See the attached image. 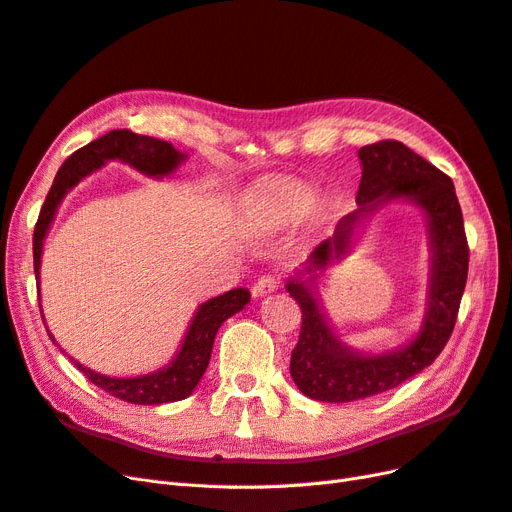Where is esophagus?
Masks as SVG:
<instances>
[{"label":"esophagus","mask_w":512,"mask_h":512,"mask_svg":"<svg viewBox=\"0 0 512 512\" xmlns=\"http://www.w3.org/2000/svg\"><path fill=\"white\" fill-rule=\"evenodd\" d=\"M279 288V275H275V273H264V275H260L258 277V281L254 284V288H252V292H254V296H267V294H271V292H275Z\"/></svg>","instance_id":"1"}]
</instances>
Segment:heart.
Masks as SVG:
<instances>
[{
	"label": "heart",
	"instance_id": "1",
	"mask_svg": "<svg viewBox=\"0 0 512 512\" xmlns=\"http://www.w3.org/2000/svg\"><path fill=\"white\" fill-rule=\"evenodd\" d=\"M309 205V188L296 180H275L264 186L254 203L252 218L269 228L284 226L303 214Z\"/></svg>",
	"mask_w": 512,
	"mask_h": 512
}]
</instances>
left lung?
I'll use <instances>...</instances> for the list:
<instances>
[{"mask_svg": "<svg viewBox=\"0 0 512 512\" xmlns=\"http://www.w3.org/2000/svg\"><path fill=\"white\" fill-rule=\"evenodd\" d=\"M362 180L354 214L345 216L332 239L311 254L307 273L326 269L330 258H341L349 233L362 211L385 199L407 197L426 209L432 237L430 307L417 339L404 349L381 356H358L334 337L311 290L292 279L288 292L301 307V334L292 349L290 375L298 390L313 400L351 402L394 390L430 366L445 349L455 328L468 279V239L460 201L447 173L396 139H383L358 150ZM311 281V279H309Z\"/></svg>", "mask_w": 512, "mask_h": 512, "instance_id": "8db88e82", "label": "left lung"}]
</instances>
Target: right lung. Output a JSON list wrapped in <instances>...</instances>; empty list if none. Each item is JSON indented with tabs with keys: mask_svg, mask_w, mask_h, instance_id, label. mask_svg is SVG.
Listing matches in <instances>:
<instances>
[{
	"mask_svg": "<svg viewBox=\"0 0 512 512\" xmlns=\"http://www.w3.org/2000/svg\"><path fill=\"white\" fill-rule=\"evenodd\" d=\"M110 158H118L125 161L131 167L139 169L146 175H161L171 173L178 163L184 158L173 144L163 142V139L137 135L129 129H114L110 133L101 135L95 142L86 144L84 148L76 150L72 156H67V161L61 165V169L55 175L46 201L40 209L38 222H35L33 231V271L35 279L40 284V258H42V241L46 237L48 226L55 218V211L65 197L69 188H74L84 175L99 169ZM250 303V292L243 288H235L222 296L211 298L205 305L199 307L195 320H192L186 339L182 343L180 354L175 360L158 373L135 377V379H114L105 377L99 373H93L91 368H84L80 362L72 360L78 370L86 375V379L101 387L103 392H108L114 398H120L131 404H163V402H175L192 394L197 383L201 381L205 368L211 358V347H214L216 332L222 326L224 320L235 315ZM42 307V305H40ZM42 311V309H40ZM44 317V315H42ZM48 332V328H46ZM52 339V334L48 332ZM55 341V339H52Z\"/></svg>",
	"mask_w": 512,
	"mask_h": 512,
	"instance_id": "add662e5",
	"label": "right lung"
}]
</instances>
